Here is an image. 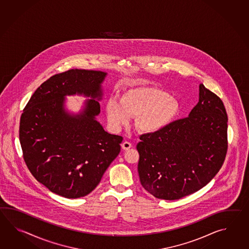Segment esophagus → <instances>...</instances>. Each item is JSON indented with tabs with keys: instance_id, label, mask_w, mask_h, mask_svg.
<instances>
[{
	"instance_id": "34e87169",
	"label": "esophagus",
	"mask_w": 249,
	"mask_h": 249,
	"mask_svg": "<svg viewBox=\"0 0 249 249\" xmlns=\"http://www.w3.org/2000/svg\"><path fill=\"white\" fill-rule=\"evenodd\" d=\"M121 146H122V148L124 150H128L129 148H132V144L129 142H126V141H125V142H124Z\"/></svg>"
}]
</instances>
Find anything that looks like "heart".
<instances>
[{
    "instance_id": "1",
    "label": "heart",
    "mask_w": 249,
    "mask_h": 249,
    "mask_svg": "<svg viewBox=\"0 0 249 249\" xmlns=\"http://www.w3.org/2000/svg\"><path fill=\"white\" fill-rule=\"evenodd\" d=\"M107 116L114 126L126 124L135 117V127L143 133L164 130L179 115L180 104L168 92L153 86H134L123 92L120 101L109 99Z\"/></svg>"
}]
</instances>
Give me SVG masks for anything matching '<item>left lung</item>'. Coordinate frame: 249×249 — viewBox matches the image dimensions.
I'll use <instances>...</instances> for the list:
<instances>
[{
    "instance_id": "obj_1",
    "label": "left lung",
    "mask_w": 249,
    "mask_h": 249,
    "mask_svg": "<svg viewBox=\"0 0 249 249\" xmlns=\"http://www.w3.org/2000/svg\"><path fill=\"white\" fill-rule=\"evenodd\" d=\"M228 117L222 100L199 85L189 117L140 136L138 173L157 198L176 200L199 191L221 169L227 153Z\"/></svg>"
}]
</instances>
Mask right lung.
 <instances>
[{"label": "right lung", "mask_w": 249, "mask_h": 249, "mask_svg": "<svg viewBox=\"0 0 249 249\" xmlns=\"http://www.w3.org/2000/svg\"><path fill=\"white\" fill-rule=\"evenodd\" d=\"M106 75L85 69L54 74L38 87L22 113L19 141L27 168L59 196L88 195L120 152L122 136L105 132L95 118ZM74 94L92 98L74 116L63 108L64 96Z\"/></svg>", "instance_id": "add662e5"}]
</instances>
